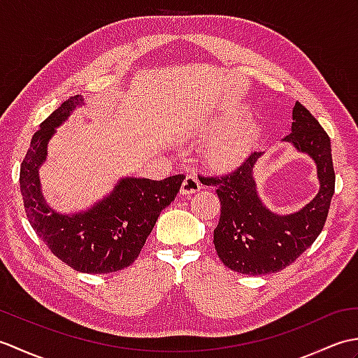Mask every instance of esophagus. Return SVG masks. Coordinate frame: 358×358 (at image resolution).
<instances>
[{
	"instance_id": "34e87169",
	"label": "esophagus",
	"mask_w": 358,
	"mask_h": 358,
	"mask_svg": "<svg viewBox=\"0 0 358 358\" xmlns=\"http://www.w3.org/2000/svg\"><path fill=\"white\" fill-rule=\"evenodd\" d=\"M200 189H201V185L200 181L196 180V177H194V175H187V177L183 180V183H181L180 192L183 195H191V194L199 192Z\"/></svg>"
}]
</instances>
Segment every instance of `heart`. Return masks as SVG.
I'll list each match as a JSON object with an SVG mask.
<instances>
[{"label": "heart", "instance_id": "obj_1", "mask_svg": "<svg viewBox=\"0 0 358 358\" xmlns=\"http://www.w3.org/2000/svg\"><path fill=\"white\" fill-rule=\"evenodd\" d=\"M229 117L222 115L204 127V132L212 134L217 129L227 124ZM257 138V129L252 124L235 126L218 134L206 148V158L212 167L218 171H231L240 166L252 150Z\"/></svg>", "mask_w": 358, "mask_h": 358}]
</instances>
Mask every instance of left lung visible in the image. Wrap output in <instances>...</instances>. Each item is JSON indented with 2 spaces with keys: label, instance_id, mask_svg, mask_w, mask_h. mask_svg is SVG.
I'll return each mask as SVG.
<instances>
[{
  "label": "left lung",
  "instance_id": "1",
  "mask_svg": "<svg viewBox=\"0 0 358 358\" xmlns=\"http://www.w3.org/2000/svg\"><path fill=\"white\" fill-rule=\"evenodd\" d=\"M283 141L306 154L317 166L320 187L308 204L292 214L280 215L262 201L255 183V164L263 152H254L238 169L224 177L201 178L215 186L222 215L214 231L215 250L227 268L246 273H273L296 260L320 235L336 187L331 140L310 112L295 103L291 134Z\"/></svg>",
  "mask_w": 358,
  "mask_h": 358
}]
</instances>
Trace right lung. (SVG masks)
Wrapping results in <instances>:
<instances>
[{"instance_id": "add662e5", "label": "right lung", "mask_w": 358, "mask_h": 358, "mask_svg": "<svg viewBox=\"0 0 358 358\" xmlns=\"http://www.w3.org/2000/svg\"><path fill=\"white\" fill-rule=\"evenodd\" d=\"M83 106V95L71 96L40 124L22 159L20 189L30 224L53 255L85 273L117 272L136 260L159 212L173 201L186 177H123L86 210L62 214L53 209L43 195L40 169L57 129Z\"/></svg>"}]
</instances>
